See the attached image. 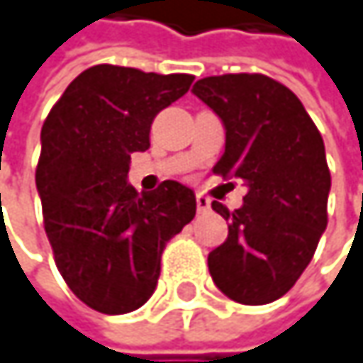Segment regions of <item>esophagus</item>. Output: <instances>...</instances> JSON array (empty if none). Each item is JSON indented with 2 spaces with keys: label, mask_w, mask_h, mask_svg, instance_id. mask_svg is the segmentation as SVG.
<instances>
[{
  "label": "esophagus",
  "mask_w": 363,
  "mask_h": 363,
  "mask_svg": "<svg viewBox=\"0 0 363 363\" xmlns=\"http://www.w3.org/2000/svg\"><path fill=\"white\" fill-rule=\"evenodd\" d=\"M208 210H210V199H208L206 195H197V212L203 214V212H208Z\"/></svg>",
  "instance_id": "esophagus-1"
}]
</instances>
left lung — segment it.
Returning a JSON list of instances; mask_svg holds the SVG:
<instances>
[{
	"label": "left lung",
	"instance_id": "obj_1",
	"mask_svg": "<svg viewBox=\"0 0 363 363\" xmlns=\"http://www.w3.org/2000/svg\"><path fill=\"white\" fill-rule=\"evenodd\" d=\"M193 93L226 130L214 172L247 186L235 212L212 203L228 220V237L208 255L210 274L237 303L277 301L308 268L326 230L330 172L322 135L299 97L264 74L208 77Z\"/></svg>",
	"mask_w": 363,
	"mask_h": 363
}]
</instances>
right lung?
Here are the masks:
<instances>
[{"mask_svg":"<svg viewBox=\"0 0 363 363\" xmlns=\"http://www.w3.org/2000/svg\"><path fill=\"white\" fill-rule=\"evenodd\" d=\"M191 83V74L91 66L43 122L35 181L45 233L62 279L97 312L141 308L166 243L195 218V193L181 182L137 193L126 181L130 153L149 149L153 118Z\"/></svg>","mask_w":363,"mask_h":363,"instance_id":"obj_1","label":"right lung"}]
</instances>
